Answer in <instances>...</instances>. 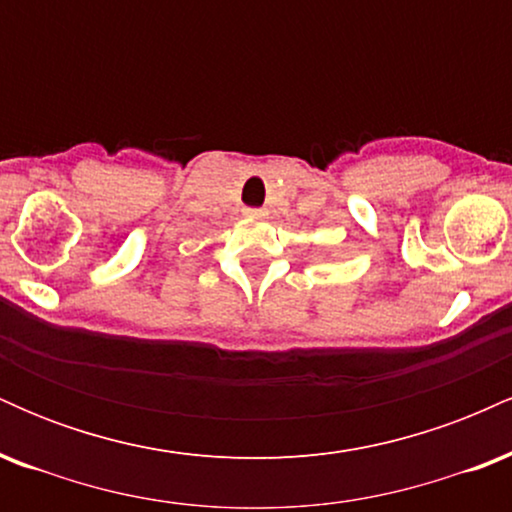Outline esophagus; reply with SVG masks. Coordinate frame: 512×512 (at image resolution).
<instances>
[{
	"mask_svg": "<svg viewBox=\"0 0 512 512\" xmlns=\"http://www.w3.org/2000/svg\"><path fill=\"white\" fill-rule=\"evenodd\" d=\"M245 216H248V219H264V216H267V211L250 207V209H245Z\"/></svg>",
	"mask_w": 512,
	"mask_h": 512,
	"instance_id": "esophagus-1",
	"label": "esophagus"
}]
</instances>
